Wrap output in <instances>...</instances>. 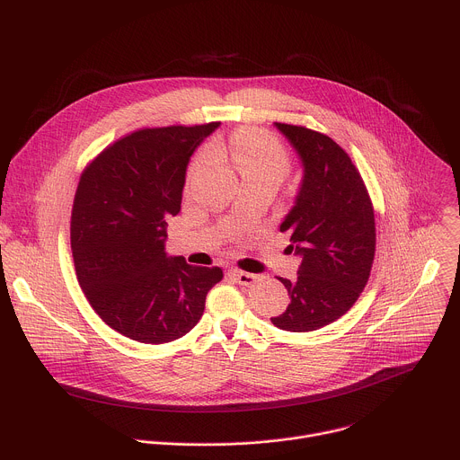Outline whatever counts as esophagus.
I'll list each match as a JSON object with an SVG mask.
<instances>
[{
	"label": "esophagus",
	"mask_w": 460,
	"mask_h": 460,
	"mask_svg": "<svg viewBox=\"0 0 460 460\" xmlns=\"http://www.w3.org/2000/svg\"><path fill=\"white\" fill-rule=\"evenodd\" d=\"M229 275L240 284V286H251V284H254L256 282V275H252V273H245V271H242V270H236V268H233V270H229Z\"/></svg>",
	"instance_id": "34e87169"
}]
</instances>
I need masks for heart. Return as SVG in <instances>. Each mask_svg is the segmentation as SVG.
<instances>
[{
  "mask_svg": "<svg viewBox=\"0 0 460 460\" xmlns=\"http://www.w3.org/2000/svg\"><path fill=\"white\" fill-rule=\"evenodd\" d=\"M231 156L242 176H275L282 180L291 167L286 147L270 133L256 127H243L233 135ZM211 160V151L202 149L187 169V185Z\"/></svg>",
  "mask_w": 460,
  "mask_h": 460,
  "instance_id": "b5f03b06",
  "label": "heart"
}]
</instances>
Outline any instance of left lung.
Returning <instances> with one entry per match:
<instances>
[{
    "label": "left lung",
    "instance_id": "obj_1",
    "mask_svg": "<svg viewBox=\"0 0 460 460\" xmlns=\"http://www.w3.org/2000/svg\"><path fill=\"white\" fill-rule=\"evenodd\" d=\"M277 127L304 165L295 208L280 226L302 264L296 280L280 279L291 302L271 322L304 333L335 322L362 295L375 260V211L358 169L335 140L302 125Z\"/></svg>",
    "mask_w": 460,
    "mask_h": 460
}]
</instances>
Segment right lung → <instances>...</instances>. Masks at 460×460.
Masks as SVG:
<instances>
[{"label": "right lung", "instance_id": "right-lung-1", "mask_svg": "<svg viewBox=\"0 0 460 460\" xmlns=\"http://www.w3.org/2000/svg\"><path fill=\"white\" fill-rule=\"evenodd\" d=\"M218 125L138 128L105 147L80 176L71 215L76 277L98 316L123 337L144 344L183 337L224 279L220 268L189 266L164 251L189 158Z\"/></svg>", "mask_w": 460, "mask_h": 460}]
</instances>
